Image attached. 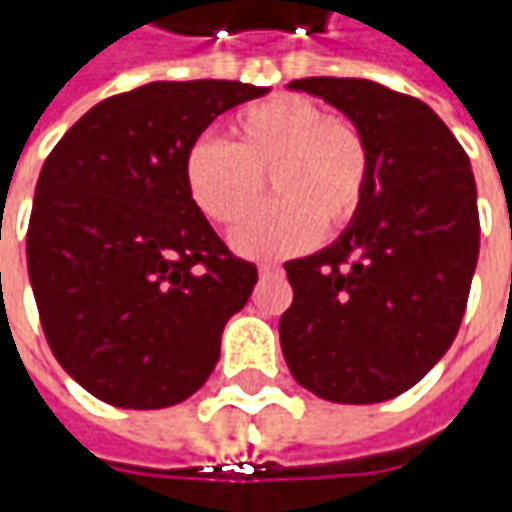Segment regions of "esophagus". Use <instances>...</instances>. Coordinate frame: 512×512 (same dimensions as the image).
I'll use <instances>...</instances> for the list:
<instances>
[{
	"instance_id": "obj_1",
	"label": "esophagus",
	"mask_w": 512,
	"mask_h": 512,
	"mask_svg": "<svg viewBox=\"0 0 512 512\" xmlns=\"http://www.w3.org/2000/svg\"><path fill=\"white\" fill-rule=\"evenodd\" d=\"M259 273H262V276H276V273H282V265H276V262H267V265L259 267Z\"/></svg>"
}]
</instances>
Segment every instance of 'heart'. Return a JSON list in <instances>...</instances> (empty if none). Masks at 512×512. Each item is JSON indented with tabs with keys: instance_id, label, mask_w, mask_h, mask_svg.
Wrapping results in <instances>:
<instances>
[{
	"instance_id": "b5f03b06",
	"label": "heart",
	"mask_w": 512,
	"mask_h": 512,
	"mask_svg": "<svg viewBox=\"0 0 512 512\" xmlns=\"http://www.w3.org/2000/svg\"><path fill=\"white\" fill-rule=\"evenodd\" d=\"M265 175L277 202L251 217ZM370 176L373 153L362 128L293 93L247 105L227 122V142L202 136L182 156L187 199L210 225L251 217L233 233V247L253 259L299 253L322 227L350 225Z\"/></svg>"
}]
</instances>
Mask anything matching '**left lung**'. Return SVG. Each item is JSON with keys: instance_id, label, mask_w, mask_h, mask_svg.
<instances>
[{"instance_id": "obj_1", "label": "left lung", "mask_w": 512, "mask_h": 512, "mask_svg": "<svg viewBox=\"0 0 512 512\" xmlns=\"http://www.w3.org/2000/svg\"><path fill=\"white\" fill-rule=\"evenodd\" d=\"M370 142L362 210L325 250L287 262L279 319L293 379L327 402L373 404L410 390L462 325L479 259L476 182L464 148L424 102L367 79L313 76Z\"/></svg>"}]
</instances>
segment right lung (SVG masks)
I'll return each mask as SVG.
<instances>
[{
  "instance_id": "add662e5",
  "label": "right lung",
  "mask_w": 512,
  "mask_h": 512,
  "mask_svg": "<svg viewBox=\"0 0 512 512\" xmlns=\"http://www.w3.org/2000/svg\"><path fill=\"white\" fill-rule=\"evenodd\" d=\"M267 88L150 82L90 108L50 150L28 225V273L56 362L96 399L159 410L219 362L227 319L259 279L182 185L190 142Z\"/></svg>"
}]
</instances>
